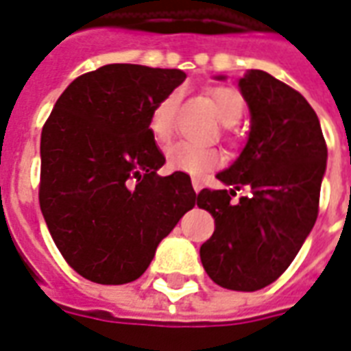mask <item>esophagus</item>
I'll list each match as a JSON object with an SVG mask.
<instances>
[{"mask_svg":"<svg viewBox=\"0 0 351 351\" xmlns=\"http://www.w3.org/2000/svg\"><path fill=\"white\" fill-rule=\"evenodd\" d=\"M191 186H193V189H195L197 193H199V191L202 189V184H201V180H199V178H193V180H191Z\"/></svg>","mask_w":351,"mask_h":351,"instance_id":"34e87169","label":"esophagus"}]
</instances>
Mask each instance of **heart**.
<instances>
[{"instance_id":"heart-1","label":"heart","mask_w":351,"mask_h":351,"mask_svg":"<svg viewBox=\"0 0 351 351\" xmlns=\"http://www.w3.org/2000/svg\"><path fill=\"white\" fill-rule=\"evenodd\" d=\"M215 113L225 124H236L243 115V98L238 90L217 87L210 93ZM180 104V90L175 89L156 104L149 117V132L158 143H167L175 134L176 110ZM165 163L171 171L188 175H202L221 163V152L189 141H178L165 150Z\"/></svg>"}]
</instances>
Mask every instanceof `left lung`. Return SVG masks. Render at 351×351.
Wrapping results in <instances>:
<instances>
[{
	"label": "left lung",
	"instance_id": "1",
	"mask_svg": "<svg viewBox=\"0 0 351 351\" xmlns=\"http://www.w3.org/2000/svg\"><path fill=\"white\" fill-rule=\"evenodd\" d=\"M238 87L251 130L238 160L217 173L232 189L197 195V206L215 221L214 234L201 245V262L215 285L255 292L285 274L313 230L328 147L311 104L287 83L249 70ZM240 187L250 195L232 203Z\"/></svg>",
	"mask_w": 351,
	"mask_h": 351
}]
</instances>
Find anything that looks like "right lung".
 Listing matches in <instances>:
<instances>
[{"label":"right lung","mask_w":351,"mask_h":351,"mask_svg":"<svg viewBox=\"0 0 351 351\" xmlns=\"http://www.w3.org/2000/svg\"><path fill=\"white\" fill-rule=\"evenodd\" d=\"M184 80L178 69L106 64L70 83L44 124L40 210L64 261L89 281H136L195 206L189 175H158L165 158L149 132L152 108Z\"/></svg>","instance_id":"add662e5"}]
</instances>
